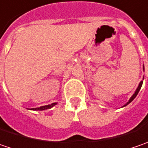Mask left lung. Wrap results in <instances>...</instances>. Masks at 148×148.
Segmentation results:
<instances>
[{
	"label": "left lung",
	"mask_w": 148,
	"mask_h": 148,
	"mask_svg": "<svg viewBox=\"0 0 148 148\" xmlns=\"http://www.w3.org/2000/svg\"><path fill=\"white\" fill-rule=\"evenodd\" d=\"M143 70H144V66H143ZM143 78H144V77H143ZM143 82L142 81V82H141L139 83V85H138V86H137V90L135 91V92H134V94H133V95H132V96L131 97V98H130V99H129V101H127V103H126V104H125V105H124L123 107H126L127 105H128L130 102H131V101H132L134 100V98H135V97H137V94H138V92H139V91H140V89H141V87H142V85H143Z\"/></svg>",
	"instance_id": "left-lung-1"
}]
</instances>
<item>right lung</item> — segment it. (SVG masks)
<instances>
[{
	"instance_id": "right-lung-1",
	"label": "right lung",
	"mask_w": 148,
	"mask_h": 148,
	"mask_svg": "<svg viewBox=\"0 0 148 148\" xmlns=\"http://www.w3.org/2000/svg\"><path fill=\"white\" fill-rule=\"evenodd\" d=\"M57 103L56 102H53L50 105H46V106H42V107H36V108H32L31 110H33V111H43V110H47V109H50L52 107H54L55 105H56Z\"/></svg>"
}]
</instances>
